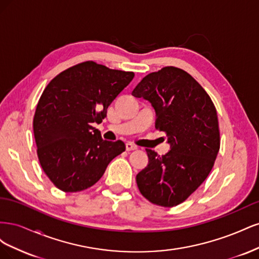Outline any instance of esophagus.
<instances>
[{"instance_id":"1","label":"esophagus","mask_w":259,"mask_h":259,"mask_svg":"<svg viewBox=\"0 0 259 259\" xmlns=\"http://www.w3.org/2000/svg\"><path fill=\"white\" fill-rule=\"evenodd\" d=\"M125 147H126V150L127 151H132V150H136L137 149V146L133 145L132 143H126V145H125Z\"/></svg>"}]
</instances>
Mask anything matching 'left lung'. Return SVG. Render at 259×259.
I'll list each match as a JSON object with an SVG mask.
<instances>
[{
	"instance_id": "obj_1",
	"label": "left lung",
	"mask_w": 259,
	"mask_h": 259,
	"mask_svg": "<svg viewBox=\"0 0 259 259\" xmlns=\"http://www.w3.org/2000/svg\"><path fill=\"white\" fill-rule=\"evenodd\" d=\"M132 95L151 104L155 128L165 132L170 145L164 155L146 149L149 163L136 176L138 189L153 204L176 206L213 168L221 147L215 106L189 73L175 67L146 75Z\"/></svg>"
}]
</instances>
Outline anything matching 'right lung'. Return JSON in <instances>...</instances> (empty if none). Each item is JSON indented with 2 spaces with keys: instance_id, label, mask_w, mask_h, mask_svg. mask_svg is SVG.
<instances>
[{
  "instance_id": "1",
  "label": "right lung",
  "mask_w": 259,
  "mask_h": 259,
  "mask_svg": "<svg viewBox=\"0 0 259 259\" xmlns=\"http://www.w3.org/2000/svg\"><path fill=\"white\" fill-rule=\"evenodd\" d=\"M134 72L85 61L59 73L46 86L33 119L37 156L58 189L77 192L95 185L116 155L121 140L108 142L93 127L126 88Z\"/></svg>"
}]
</instances>
